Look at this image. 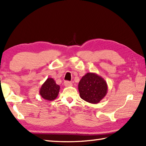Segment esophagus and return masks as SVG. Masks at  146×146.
Listing matches in <instances>:
<instances>
[{
    "mask_svg": "<svg viewBox=\"0 0 146 146\" xmlns=\"http://www.w3.org/2000/svg\"><path fill=\"white\" fill-rule=\"evenodd\" d=\"M64 85L65 86H67V87L68 86H71L73 85L72 83H71V82H69V81H65L64 82Z\"/></svg>",
    "mask_w": 146,
    "mask_h": 146,
    "instance_id": "esophagus-1",
    "label": "esophagus"
}]
</instances>
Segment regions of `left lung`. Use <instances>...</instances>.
Wrapping results in <instances>:
<instances>
[{"label": "left lung", "mask_w": 146, "mask_h": 146, "mask_svg": "<svg viewBox=\"0 0 146 146\" xmlns=\"http://www.w3.org/2000/svg\"><path fill=\"white\" fill-rule=\"evenodd\" d=\"M78 90L83 100L96 104L106 96L108 86L106 81L97 73H87L80 80Z\"/></svg>", "instance_id": "8db88e82"}]
</instances>
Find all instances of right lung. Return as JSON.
<instances>
[{
    "label": "right lung",
    "instance_id": "add662e5",
    "mask_svg": "<svg viewBox=\"0 0 146 146\" xmlns=\"http://www.w3.org/2000/svg\"><path fill=\"white\" fill-rule=\"evenodd\" d=\"M60 89V85L56 84L53 78H48L40 88L39 94L44 100L52 101L58 97Z\"/></svg>",
    "mask_w": 146,
    "mask_h": 146
}]
</instances>
